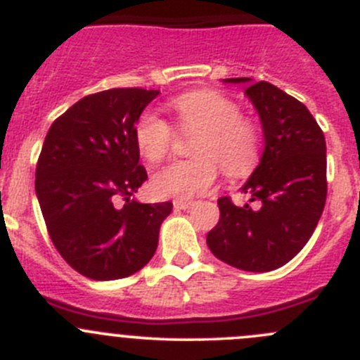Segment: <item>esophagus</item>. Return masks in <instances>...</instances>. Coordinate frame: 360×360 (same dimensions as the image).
Segmentation results:
<instances>
[{
	"label": "esophagus",
	"mask_w": 360,
	"mask_h": 360,
	"mask_svg": "<svg viewBox=\"0 0 360 360\" xmlns=\"http://www.w3.org/2000/svg\"><path fill=\"white\" fill-rule=\"evenodd\" d=\"M174 207L179 210H188L193 207V202H186V200H174Z\"/></svg>",
	"instance_id": "esophagus-1"
}]
</instances>
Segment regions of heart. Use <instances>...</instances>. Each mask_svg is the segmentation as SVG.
Listing matches in <instances>:
<instances>
[{
	"instance_id": "obj_1",
	"label": "heart",
	"mask_w": 360,
	"mask_h": 360,
	"mask_svg": "<svg viewBox=\"0 0 360 360\" xmlns=\"http://www.w3.org/2000/svg\"><path fill=\"white\" fill-rule=\"evenodd\" d=\"M183 130H197L195 160L174 162L158 170L151 190L160 198L190 200L212 188L217 165L228 176L249 172L259 153V130L233 99L214 90H198L176 97L170 103ZM136 143L141 155L157 163L169 155L174 129L155 111H144L136 123Z\"/></svg>"
}]
</instances>
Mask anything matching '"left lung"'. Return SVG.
<instances>
[{
    "label": "left lung",
    "instance_id": "8db88e82",
    "mask_svg": "<svg viewBox=\"0 0 360 360\" xmlns=\"http://www.w3.org/2000/svg\"><path fill=\"white\" fill-rule=\"evenodd\" d=\"M223 82L245 83L263 127L259 165L240 188L259 207L219 198V221L207 233V245L238 270L271 271L307 245L322 216L328 195L324 132L304 104L271 83Z\"/></svg>",
    "mask_w": 360,
    "mask_h": 360
}]
</instances>
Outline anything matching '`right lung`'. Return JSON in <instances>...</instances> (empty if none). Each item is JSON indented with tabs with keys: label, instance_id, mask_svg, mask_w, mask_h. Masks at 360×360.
<instances>
[{
	"label": "right lung",
	"instance_id": "right-lung-1",
	"mask_svg": "<svg viewBox=\"0 0 360 360\" xmlns=\"http://www.w3.org/2000/svg\"><path fill=\"white\" fill-rule=\"evenodd\" d=\"M158 94L111 89L83 97L52 123L43 143L36 197L46 230L68 264L94 281L129 277L148 264L172 210L170 202L134 198L148 179L136 123Z\"/></svg>",
	"mask_w": 360,
	"mask_h": 360
}]
</instances>
